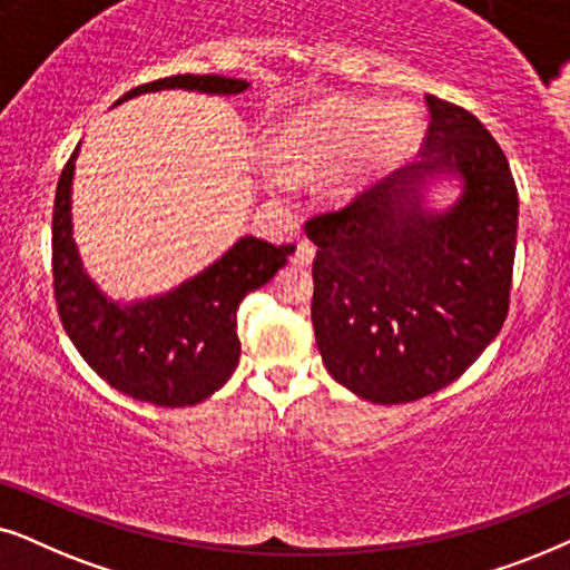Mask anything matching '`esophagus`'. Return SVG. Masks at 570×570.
Listing matches in <instances>:
<instances>
[{
    "label": "esophagus",
    "mask_w": 570,
    "mask_h": 570,
    "mask_svg": "<svg viewBox=\"0 0 570 570\" xmlns=\"http://www.w3.org/2000/svg\"><path fill=\"white\" fill-rule=\"evenodd\" d=\"M313 261H315V245H313V242L302 239L299 245H297V255H294V263H297V265H309Z\"/></svg>",
    "instance_id": "1"
}]
</instances>
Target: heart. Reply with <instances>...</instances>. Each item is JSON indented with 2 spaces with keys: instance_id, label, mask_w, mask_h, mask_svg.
<instances>
[{
  "instance_id": "1",
  "label": "heart",
  "mask_w": 570,
  "mask_h": 570,
  "mask_svg": "<svg viewBox=\"0 0 570 570\" xmlns=\"http://www.w3.org/2000/svg\"><path fill=\"white\" fill-rule=\"evenodd\" d=\"M420 121L404 106H377L352 98H325L302 106L278 127L263 179L315 181L328 206L354 200L412 150Z\"/></svg>"
}]
</instances>
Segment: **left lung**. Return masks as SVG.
I'll list each match as a JSON object with an SVG mask.
<instances>
[{"label":"left lung","mask_w":570,"mask_h":570,"mask_svg":"<svg viewBox=\"0 0 570 570\" xmlns=\"http://www.w3.org/2000/svg\"><path fill=\"white\" fill-rule=\"evenodd\" d=\"M422 161L305 224L325 370L364 401L406 404L456 381L503 328L519 226L508 158L461 106L428 96ZM432 180L460 197L432 209Z\"/></svg>","instance_id":"obj_1"}]
</instances>
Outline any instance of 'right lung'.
<instances>
[{
	"mask_svg": "<svg viewBox=\"0 0 570 570\" xmlns=\"http://www.w3.org/2000/svg\"><path fill=\"white\" fill-rule=\"evenodd\" d=\"M169 88L237 96L245 94L249 82L224 75H174L132 88L117 104ZM78 154L80 146L59 177L51 222L59 321L82 360L111 389L156 406L200 404L229 381L239 364V302L268 284L297 247L242 237L208 268L169 292L132 302L106 297L82 268L72 237Z\"/></svg>",
	"mask_w": 570,
	"mask_h": 570,
	"instance_id": "1",
	"label": "right lung"
}]
</instances>
